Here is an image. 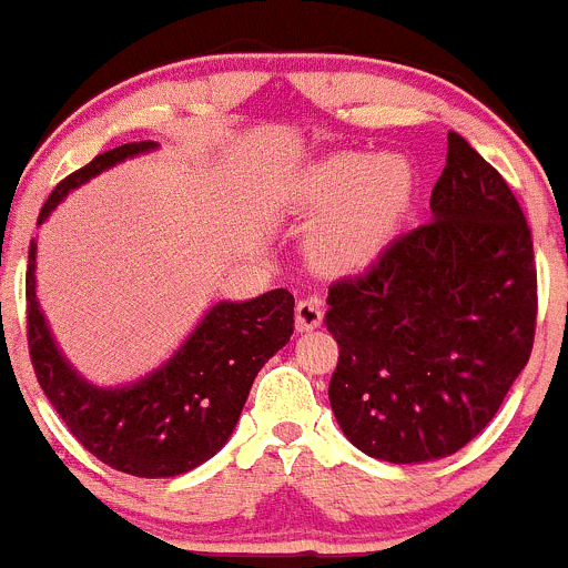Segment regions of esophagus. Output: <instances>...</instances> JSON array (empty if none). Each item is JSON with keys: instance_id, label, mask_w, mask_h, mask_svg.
<instances>
[{"instance_id": "esophagus-1", "label": "esophagus", "mask_w": 568, "mask_h": 568, "mask_svg": "<svg viewBox=\"0 0 568 568\" xmlns=\"http://www.w3.org/2000/svg\"><path fill=\"white\" fill-rule=\"evenodd\" d=\"M322 316H325V311H322L320 296H305V300L296 302V331L300 333L316 331L322 325Z\"/></svg>"}]
</instances>
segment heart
I'll return each instance as SVG.
<instances>
[{"label":"heart","instance_id":"heart-1","mask_svg":"<svg viewBox=\"0 0 568 568\" xmlns=\"http://www.w3.org/2000/svg\"><path fill=\"white\" fill-rule=\"evenodd\" d=\"M415 195V171L397 153L344 151L311 164L296 179L294 204L322 212L308 235L327 272H362L384 254Z\"/></svg>","mask_w":568,"mask_h":568}]
</instances>
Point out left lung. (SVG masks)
<instances>
[{"instance_id":"obj_1","label":"left lung","mask_w":568,"mask_h":568,"mask_svg":"<svg viewBox=\"0 0 568 568\" xmlns=\"http://www.w3.org/2000/svg\"><path fill=\"white\" fill-rule=\"evenodd\" d=\"M432 221L331 285L333 415L367 457L434 463L476 437L529 362L532 237L496 168L448 131Z\"/></svg>"}]
</instances>
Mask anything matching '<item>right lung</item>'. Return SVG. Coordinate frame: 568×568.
Listing matches in <instances>:
<instances>
[{"label": "right lung", "mask_w": 568, "mask_h": 568, "mask_svg": "<svg viewBox=\"0 0 568 568\" xmlns=\"http://www.w3.org/2000/svg\"><path fill=\"white\" fill-rule=\"evenodd\" d=\"M156 148L151 140L125 142L94 156L52 190L39 224L89 179ZM36 252L39 243L30 241V358L41 389L78 443L100 463L142 479L187 474L215 457L235 432L263 364L294 333V294L274 288L246 302H215L168 362L129 384L100 386L69 364L52 336L36 294Z\"/></svg>", "instance_id": "obj_1"}]
</instances>
